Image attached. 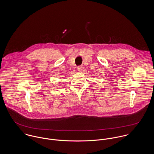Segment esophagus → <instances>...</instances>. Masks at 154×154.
I'll return each instance as SVG.
<instances>
[{"label": "esophagus", "instance_id": "34e87169", "mask_svg": "<svg viewBox=\"0 0 154 154\" xmlns=\"http://www.w3.org/2000/svg\"><path fill=\"white\" fill-rule=\"evenodd\" d=\"M82 68H83V67H82V66H78V67H77V70H78L79 72H81V71L82 70V69H83Z\"/></svg>", "mask_w": 154, "mask_h": 154}]
</instances>
